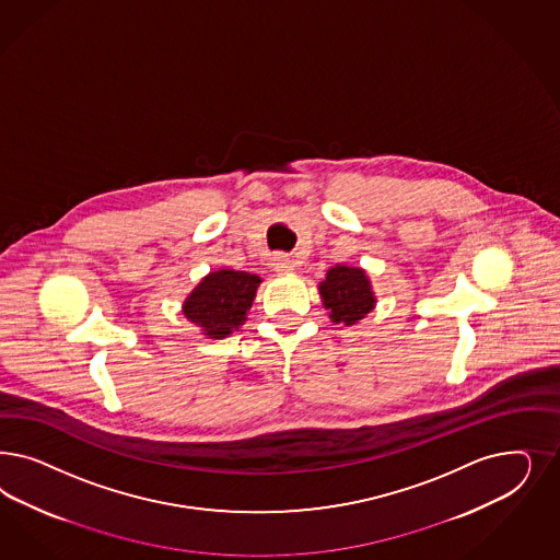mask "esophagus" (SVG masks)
I'll return each mask as SVG.
<instances>
[{
	"instance_id": "esophagus-1",
	"label": "esophagus",
	"mask_w": 560,
	"mask_h": 560,
	"mask_svg": "<svg viewBox=\"0 0 560 560\" xmlns=\"http://www.w3.org/2000/svg\"><path fill=\"white\" fill-rule=\"evenodd\" d=\"M294 259H290L289 255H276L273 257V270L280 271V273H290L294 271Z\"/></svg>"
}]
</instances>
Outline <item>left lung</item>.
<instances>
[{
  "mask_svg": "<svg viewBox=\"0 0 560 560\" xmlns=\"http://www.w3.org/2000/svg\"><path fill=\"white\" fill-rule=\"evenodd\" d=\"M317 289L331 324L346 327L359 324L377 305V296L366 270L354 266L336 264L327 270Z\"/></svg>",
  "mask_w": 560,
  "mask_h": 560,
  "instance_id": "8db88e82",
  "label": "left lung"
}]
</instances>
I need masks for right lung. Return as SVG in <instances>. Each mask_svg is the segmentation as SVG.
I'll return each instance as SVG.
<instances>
[{"label": "right lung", "instance_id": "right-lung-1", "mask_svg": "<svg viewBox=\"0 0 560 560\" xmlns=\"http://www.w3.org/2000/svg\"><path fill=\"white\" fill-rule=\"evenodd\" d=\"M261 278L249 271L220 268L203 276L183 301V315L201 336L222 340L247 322Z\"/></svg>", "mask_w": 560, "mask_h": 560}]
</instances>
